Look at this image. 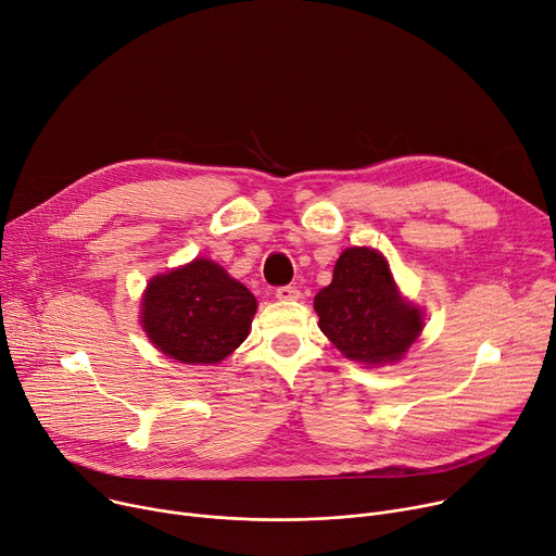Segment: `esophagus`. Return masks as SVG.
Instances as JSON below:
<instances>
[{"label":"esophagus","mask_w":556,"mask_h":556,"mask_svg":"<svg viewBox=\"0 0 556 556\" xmlns=\"http://www.w3.org/2000/svg\"><path fill=\"white\" fill-rule=\"evenodd\" d=\"M276 299H278V301H299V299H301V291H299L296 287L285 285V287H278V289H276Z\"/></svg>","instance_id":"obj_1"}]
</instances>
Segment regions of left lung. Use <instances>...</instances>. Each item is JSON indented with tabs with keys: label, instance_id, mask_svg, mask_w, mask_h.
<instances>
[{
	"label": "left lung",
	"instance_id": "obj_1",
	"mask_svg": "<svg viewBox=\"0 0 556 556\" xmlns=\"http://www.w3.org/2000/svg\"><path fill=\"white\" fill-rule=\"evenodd\" d=\"M318 328L358 364H393L421 332V312L404 303L381 253L350 247L332 282L314 296Z\"/></svg>",
	"mask_w": 556,
	"mask_h": 556
}]
</instances>
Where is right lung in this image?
I'll use <instances>...</instances> for the list:
<instances>
[{
	"mask_svg": "<svg viewBox=\"0 0 556 556\" xmlns=\"http://www.w3.org/2000/svg\"><path fill=\"white\" fill-rule=\"evenodd\" d=\"M253 293L211 260L150 280L141 323L150 341L181 364H217L249 334Z\"/></svg>",
	"mask_w": 556,
	"mask_h": 556,
	"instance_id": "obj_1",
	"label": "right lung"
}]
</instances>
